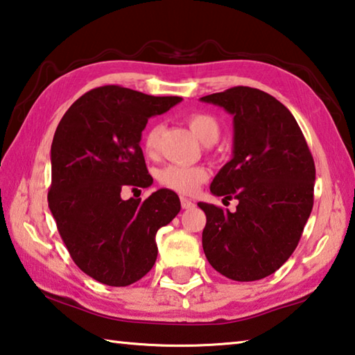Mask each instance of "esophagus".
Segmentation results:
<instances>
[{"instance_id":"1","label":"esophagus","mask_w":355,"mask_h":355,"mask_svg":"<svg viewBox=\"0 0 355 355\" xmlns=\"http://www.w3.org/2000/svg\"><path fill=\"white\" fill-rule=\"evenodd\" d=\"M192 207H194V202L189 200V199H186V197H182V208L183 209H189Z\"/></svg>"}]
</instances>
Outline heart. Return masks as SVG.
Segmentation results:
<instances>
[{
	"label": "heart",
	"mask_w": 355,
	"mask_h": 355,
	"mask_svg": "<svg viewBox=\"0 0 355 355\" xmlns=\"http://www.w3.org/2000/svg\"><path fill=\"white\" fill-rule=\"evenodd\" d=\"M189 128L192 133L196 135L197 139L205 144V146H211L218 141L220 128L218 120L209 114H189L186 117ZM161 135V125L153 123L152 127L147 130L144 135V150L146 153L153 155L156 147H158V139ZM208 178V171L203 166H178V164H169L164 169H161L158 173V182L161 186L171 189L178 194H192L197 188Z\"/></svg>",
	"instance_id": "1"
}]
</instances>
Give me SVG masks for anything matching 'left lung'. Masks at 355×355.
I'll list each match as a JSON object with an SVG mask.
<instances>
[{
    "mask_svg": "<svg viewBox=\"0 0 355 355\" xmlns=\"http://www.w3.org/2000/svg\"><path fill=\"white\" fill-rule=\"evenodd\" d=\"M233 116V156L209 186L235 211L199 202L202 245L225 277L254 282L291 257L313 208L315 163L296 119L272 95L238 86L202 97Z\"/></svg>",
    "mask_w": 355,
    "mask_h": 355,
    "instance_id": "1",
    "label": "left lung"
}]
</instances>
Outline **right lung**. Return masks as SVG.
<instances>
[{"label":"right lung","mask_w":355,"mask_h":355,"mask_svg":"<svg viewBox=\"0 0 355 355\" xmlns=\"http://www.w3.org/2000/svg\"><path fill=\"white\" fill-rule=\"evenodd\" d=\"M180 97L103 86L84 94L59 122L51 144L48 207L70 257L100 284L127 286L153 268L156 232L180 213V199L158 189L123 200V188L153 183L139 146L150 117Z\"/></svg>","instance_id":"right-lung-1"}]
</instances>
